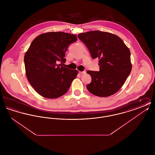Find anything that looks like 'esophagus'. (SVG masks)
I'll list each match as a JSON object with an SVG mask.
<instances>
[{
  "label": "esophagus",
  "mask_w": 155,
  "mask_h": 155,
  "mask_svg": "<svg viewBox=\"0 0 155 155\" xmlns=\"http://www.w3.org/2000/svg\"><path fill=\"white\" fill-rule=\"evenodd\" d=\"M79 73L81 74H84L87 73V71H86V70H84V71H80Z\"/></svg>",
  "instance_id": "obj_1"
}]
</instances>
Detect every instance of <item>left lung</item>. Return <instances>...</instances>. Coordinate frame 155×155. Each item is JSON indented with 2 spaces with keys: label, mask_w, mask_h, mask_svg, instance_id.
Returning a JSON list of instances; mask_svg holds the SVG:
<instances>
[{
  "label": "left lung",
  "mask_w": 155,
  "mask_h": 155,
  "mask_svg": "<svg viewBox=\"0 0 155 155\" xmlns=\"http://www.w3.org/2000/svg\"><path fill=\"white\" fill-rule=\"evenodd\" d=\"M92 59H99V71H88L92 81L87 88L92 94L111 96L120 90L132 69L131 53L123 41L109 32L92 31L78 35Z\"/></svg>",
  "instance_id": "obj_1"
}]
</instances>
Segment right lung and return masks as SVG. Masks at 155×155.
<instances>
[{"label": "right lung", "mask_w": 155, "mask_h": 155, "mask_svg": "<svg viewBox=\"0 0 155 155\" xmlns=\"http://www.w3.org/2000/svg\"><path fill=\"white\" fill-rule=\"evenodd\" d=\"M77 41L76 35L49 32L38 35L24 56L25 73L31 85L40 95L54 99L64 95L78 74L58 64L65 62L68 46Z\"/></svg>", "instance_id": "add662e5"}]
</instances>
